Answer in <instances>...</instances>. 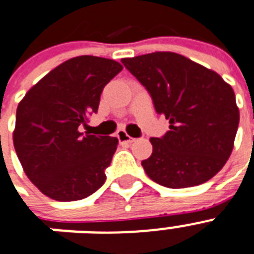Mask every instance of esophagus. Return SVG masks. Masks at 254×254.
<instances>
[{"label": "esophagus", "instance_id": "obj_1", "mask_svg": "<svg viewBox=\"0 0 254 254\" xmlns=\"http://www.w3.org/2000/svg\"><path fill=\"white\" fill-rule=\"evenodd\" d=\"M117 137L119 139L121 143H132V141L135 140L133 137H131L128 133L126 132L125 129H119V131L117 132Z\"/></svg>", "mask_w": 254, "mask_h": 254}]
</instances>
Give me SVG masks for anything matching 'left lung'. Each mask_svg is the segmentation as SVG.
Here are the masks:
<instances>
[{
    "label": "left lung",
    "instance_id": "obj_1",
    "mask_svg": "<svg viewBox=\"0 0 254 254\" xmlns=\"http://www.w3.org/2000/svg\"><path fill=\"white\" fill-rule=\"evenodd\" d=\"M122 64L152 98L170 131L151 137L152 154L141 162L151 180L188 188L212 179L233 149L240 113L233 88L217 74L186 57L156 52Z\"/></svg>",
    "mask_w": 254,
    "mask_h": 254
}]
</instances>
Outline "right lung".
<instances>
[{
	"instance_id": "obj_1",
	"label": "right lung",
	"mask_w": 254,
	"mask_h": 254,
	"mask_svg": "<svg viewBox=\"0 0 254 254\" xmlns=\"http://www.w3.org/2000/svg\"><path fill=\"white\" fill-rule=\"evenodd\" d=\"M123 70L117 61L80 56L66 61L26 92L13 143L30 182L47 197L75 201L103 186L118 139L80 132L100 94Z\"/></svg>"
}]
</instances>
